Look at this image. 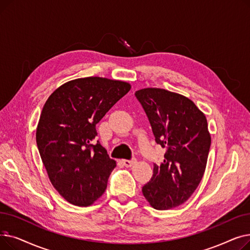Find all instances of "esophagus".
Listing matches in <instances>:
<instances>
[{
  "label": "esophagus",
  "mask_w": 250,
  "mask_h": 250,
  "mask_svg": "<svg viewBox=\"0 0 250 250\" xmlns=\"http://www.w3.org/2000/svg\"><path fill=\"white\" fill-rule=\"evenodd\" d=\"M123 163H124V165L126 166V167H132L133 165H135V164L137 163V161H136L135 159H133V160H124Z\"/></svg>",
  "instance_id": "obj_1"
}]
</instances>
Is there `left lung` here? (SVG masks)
<instances>
[{"label":"left lung","mask_w":250,"mask_h":250,"mask_svg":"<svg viewBox=\"0 0 250 250\" xmlns=\"http://www.w3.org/2000/svg\"><path fill=\"white\" fill-rule=\"evenodd\" d=\"M152 126L155 141L165 148L164 160L154 164L142 191L156 209L186 203L204 176L211 134L206 115L189 98L161 88L136 91Z\"/></svg>","instance_id":"left-lung-1"}]
</instances>
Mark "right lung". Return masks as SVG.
<instances>
[{
	"mask_svg": "<svg viewBox=\"0 0 250 250\" xmlns=\"http://www.w3.org/2000/svg\"><path fill=\"white\" fill-rule=\"evenodd\" d=\"M102 77L79 78L47 98L36 127V144L51 185L72 205L88 207L106 189L116 162L97 136L96 124L130 90Z\"/></svg>",
	"mask_w": 250,
	"mask_h": 250,
	"instance_id": "1",
	"label": "right lung"
}]
</instances>
